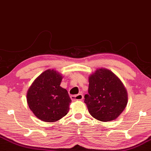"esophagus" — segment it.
<instances>
[{"label":"esophagus","mask_w":151,"mask_h":151,"mask_svg":"<svg viewBox=\"0 0 151 151\" xmlns=\"http://www.w3.org/2000/svg\"><path fill=\"white\" fill-rule=\"evenodd\" d=\"M70 98H71V99H72V101H81V100H83V96L81 93H79V94H77V95H75V96H71Z\"/></svg>","instance_id":"esophagus-1"}]
</instances>
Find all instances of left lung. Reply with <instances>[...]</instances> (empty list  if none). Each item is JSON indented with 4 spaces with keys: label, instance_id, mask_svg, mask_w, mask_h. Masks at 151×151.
Listing matches in <instances>:
<instances>
[{
    "label": "left lung",
    "instance_id": "obj_1",
    "mask_svg": "<svg viewBox=\"0 0 151 151\" xmlns=\"http://www.w3.org/2000/svg\"><path fill=\"white\" fill-rule=\"evenodd\" d=\"M88 82L84 103L90 115L101 122L117 119L128 102L127 91L122 81L108 69L99 68L89 76Z\"/></svg>",
    "mask_w": 151,
    "mask_h": 151
}]
</instances>
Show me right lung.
Instances as JSON below:
<instances>
[{"instance_id":"obj_1","label":"right lung","mask_w":151,"mask_h":151,"mask_svg":"<svg viewBox=\"0 0 151 151\" xmlns=\"http://www.w3.org/2000/svg\"><path fill=\"white\" fill-rule=\"evenodd\" d=\"M62 79V74L49 69L40 74L27 91L29 108L41 120L53 122L69 112L72 101L68 91L60 86Z\"/></svg>"}]
</instances>
